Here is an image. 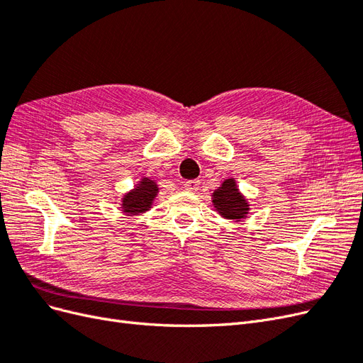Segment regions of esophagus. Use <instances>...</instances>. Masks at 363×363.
<instances>
[{
    "label": "esophagus",
    "mask_w": 363,
    "mask_h": 363,
    "mask_svg": "<svg viewBox=\"0 0 363 363\" xmlns=\"http://www.w3.org/2000/svg\"><path fill=\"white\" fill-rule=\"evenodd\" d=\"M184 188L188 191H196L200 188V180H188L184 182Z\"/></svg>",
    "instance_id": "esophagus-1"
}]
</instances>
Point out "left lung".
Masks as SVG:
<instances>
[{
  "label": "left lung",
  "mask_w": 363,
  "mask_h": 363,
  "mask_svg": "<svg viewBox=\"0 0 363 363\" xmlns=\"http://www.w3.org/2000/svg\"><path fill=\"white\" fill-rule=\"evenodd\" d=\"M213 206L227 219H238L239 221L248 213V203L239 194L233 179L225 180L221 188L213 192Z\"/></svg>",
  "instance_id": "obj_1"
}]
</instances>
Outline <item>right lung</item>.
Returning <instances> with one entry per match:
<instances>
[{"label":"right lung","mask_w":363,"mask_h":363,"mask_svg":"<svg viewBox=\"0 0 363 363\" xmlns=\"http://www.w3.org/2000/svg\"><path fill=\"white\" fill-rule=\"evenodd\" d=\"M157 184L155 182L144 179L139 183L138 188H135L123 199L124 212L142 213L148 211L152 200H155V196L157 195Z\"/></svg>","instance_id":"obj_1"}]
</instances>
